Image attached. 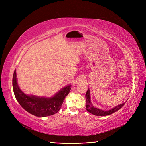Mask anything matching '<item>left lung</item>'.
I'll return each instance as SVG.
<instances>
[{"instance_id": "1", "label": "left lung", "mask_w": 146, "mask_h": 146, "mask_svg": "<svg viewBox=\"0 0 146 146\" xmlns=\"http://www.w3.org/2000/svg\"><path fill=\"white\" fill-rule=\"evenodd\" d=\"M85 97H86V110H87L88 112H90V113L94 114V115H97V116L108 115H110L111 113L115 112V111L120 109V108L123 106V105L125 104V103H123L122 104L117 105V107L113 108L111 110H108V111H104V110H102L100 109H99V108H96V107L93 106V105L92 104L91 101H90V97L89 89L88 90L87 92H86V93Z\"/></svg>"}]
</instances>
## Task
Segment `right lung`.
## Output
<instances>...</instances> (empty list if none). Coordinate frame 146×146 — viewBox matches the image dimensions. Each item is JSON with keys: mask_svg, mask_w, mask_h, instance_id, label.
Instances as JSON below:
<instances>
[{"mask_svg": "<svg viewBox=\"0 0 146 146\" xmlns=\"http://www.w3.org/2000/svg\"><path fill=\"white\" fill-rule=\"evenodd\" d=\"M12 86L15 98L21 107L33 115L41 117L56 113L60 110L65 97L71 90V85H68L61 89L54 97L49 98L27 95L18 86L15 70L12 78Z\"/></svg>", "mask_w": 146, "mask_h": 146, "instance_id": "right-lung-1", "label": "right lung"}]
</instances>
